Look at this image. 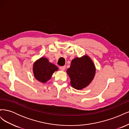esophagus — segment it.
Listing matches in <instances>:
<instances>
[{
    "label": "esophagus",
    "instance_id": "esophagus-1",
    "mask_svg": "<svg viewBox=\"0 0 129 129\" xmlns=\"http://www.w3.org/2000/svg\"><path fill=\"white\" fill-rule=\"evenodd\" d=\"M59 68L61 70V71H64L65 70V68H66V67L65 66H61V67H60Z\"/></svg>",
    "mask_w": 129,
    "mask_h": 129
}]
</instances>
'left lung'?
<instances>
[{
  "instance_id": "obj_1",
  "label": "left lung",
  "mask_w": 129,
  "mask_h": 129,
  "mask_svg": "<svg viewBox=\"0 0 129 129\" xmlns=\"http://www.w3.org/2000/svg\"><path fill=\"white\" fill-rule=\"evenodd\" d=\"M95 69L94 64L88 56L74 58L67 71L72 86L77 90L86 87L93 79Z\"/></svg>"
}]
</instances>
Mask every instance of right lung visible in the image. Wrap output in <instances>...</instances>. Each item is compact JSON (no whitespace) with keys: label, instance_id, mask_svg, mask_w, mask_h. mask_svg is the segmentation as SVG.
Listing matches in <instances>:
<instances>
[{"label":"right lung","instance_id":"add662e5","mask_svg":"<svg viewBox=\"0 0 129 129\" xmlns=\"http://www.w3.org/2000/svg\"><path fill=\"white\" fill-rule=\"evenodd\" d=\"M33 73L36 79L42 83H45L52 77L53 73L57 71L58 68L50 63L47 58L41 57L33 65Z\"/></svg>","mask_w":129,"mask_h":129}]
</instances>
